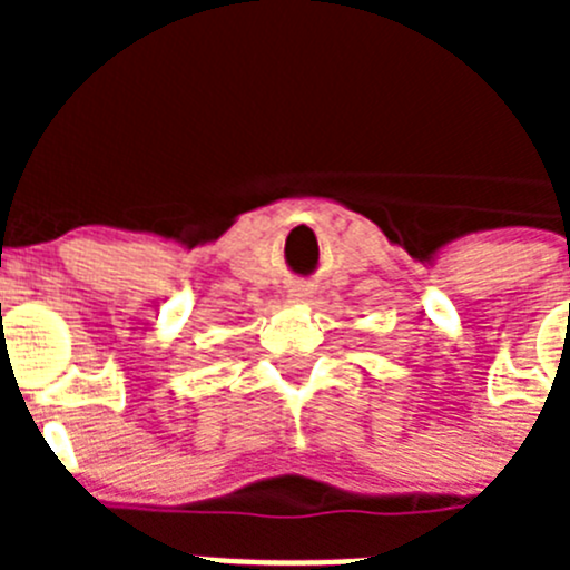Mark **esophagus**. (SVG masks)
Returning <instances> with one entry per match:
<instances>
[{"instance_id":"34e87169","label":"esophagus","mask_w":570,"mask_h":570,"mask_svg":"<svg viewBox=\"0 0 570 570\" xmlns=\"http://www.w3.org/2000/svg\"><path fill=\"white\" fill-rule=\"evenodd\" d=\"M308 296H311V288H308V285H296V288L291 291V299H296V302L308 299Z\"/></svg>"}]
</instances>
